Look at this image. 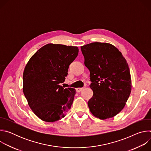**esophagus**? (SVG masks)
<instances>
[{"mask_svg":"<svg viewBox=\"0 0 151 151\" xmlns=\"http://www.w3.org/2000/svg\"><path fill=\"white\" fill-rule=\"evenodd\" d=\"M83 89V88H76V92L79 93V92H81Z\"/></svg>","mask_w":151,"mask_h":151,"instance_id":"esophagus-1","label":"esophagus"}]
</instances>
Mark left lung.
Masks as SVG:
<instances>
[{"instance_id":"1","label":"left lung","mask_w":151,"mask_h":151,"mask_svg":"<svg viewBox=\"0 0 151 151\" xmlns=\"http://www.w3.org/2000/svg\"><path fill=\"white\" fill-rule=\"evenodd\" d=\"M85 66L90 70L93 97L90 112L100 119L112 118L125 105L132 90L128 63L121 52L107 43L93 42L81 47Z\"/></svg>"}]
</instances>
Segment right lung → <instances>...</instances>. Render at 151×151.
Instances as JSON below:
<instances>
[{
    "label": "right lung",
    "instance_id": "1",
    "mask_svg": "<svg viewBox=\"0 0 151 151\" xmlns=\"http://www.w3.org/2000/svg\"><path fill=\"white\" fill-rule=\"evenodd\" d=\"M77 47L49 44L30 58L23 73V93L30 109L42 121L55 122L71 108L76 90L64 89L70 64L78 55Z\"/></svg>",
    "mask_w": 151,
    "mask_h": 151
}]
</instances>
